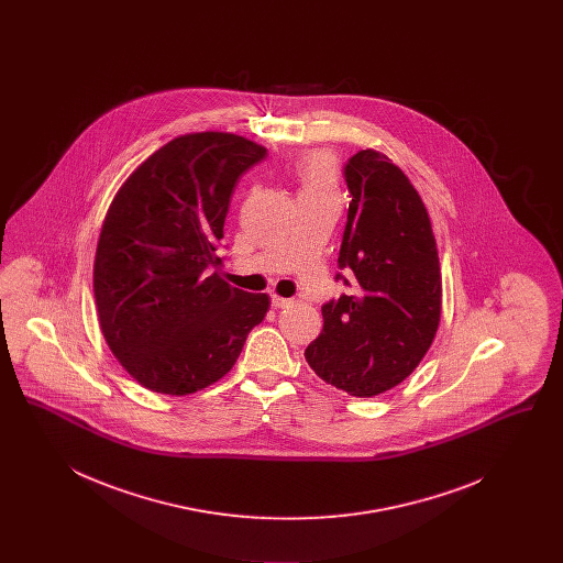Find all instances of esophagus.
Instances as JSON below:
<instances>
[{"instance_id": "1", "label": "esophagus", "mask_w": 563, "mask_h": 563, "mask_svg": "<svg viewBox=\"0 0 563 563\" xmlns=\"http://www.w3.org/2000/svg\"><path fill=\"white\" fill-rule=\"evenodd\" d=\"M291 303H294V301H291V299H287V297L272 295V306H274V308H278V310H280V308H289Z\"/></svg>"}]
</instances>
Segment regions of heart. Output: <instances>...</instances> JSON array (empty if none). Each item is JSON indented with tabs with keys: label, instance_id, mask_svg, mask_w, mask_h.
I'll use <instances>...</instances> for the list:
<instances>
[{
	"label": "heart",
	"instance_id": "b5f03b06",
	"mask_svg": "<svg viewBox=\"0 0 563 563\" xmlns=\"http://www.w3.org/2000/svg\"><path fill=\"white\" fill-rule=\"evenodd\" d=\"M295 175L299 181V196L333 191V186H335L333 162L324 154H310V156L299 158L295 164Z\"/></svg>",
	"mask_w": 563,
	"mask_h": 563
}]
</instances>
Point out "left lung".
Returning a JSON list of instances; mask_svg holds the SVG:
<instances>
[{
  "label": "left lung",
  "instance_id": "1",
  "mask_svg": "<svg viewBox=\"0 0 563 563\" xmlns=\"http://www.w3.org/2000/svg\"><path fill=\"white\" fill-rule=\"evenodd\" d=\"M350 191L335 280L354 289L322 303L321 335L306 349L314 374L352 397H375L411 374L441 319V269L422 198L386 156L344 164Z\"/></svg>",
  "mask_w": 563,
  "mask_h": 563
}]
</instances>
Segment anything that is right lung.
<instances>
[{
	"label": "right lung",
	"mask_w": 563,
	"mask_h": 563,
	"mask_svg": "<svg viewBox=\"0 0 563 563\" xmlns=\"http://www.w3.org/2000/svg\"><path fill=\"white\" fill-rule=\"evenodd\" d=\"M266 156V147L236 134L177 136L134 170L109 207L95 257L101 331L122 367L154 393L211 386L268 312V295L219 276L232 194Z\"/></svg>",
	"instance_id": "right-lung-1"
}]
</instances>
